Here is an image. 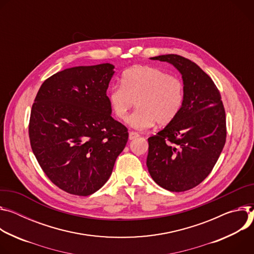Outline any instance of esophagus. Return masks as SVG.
Instances as JSON below:
<instances>
[{
    "label": "esophagus",
    "instance_id": "obj_1",
    "mask_svg": "<svg viewBox=\"0 0 254 254\" xmlns=\"http://www.w3.org/2000/svg\"><path fill=\"white\" fill-rule=\"evenodd\" d=\"M137 137H139V134L137 132H134V131H130L129 132V139L130 140H133V139H135Z\"/></svg>",
    "mask_w": 254,
    "mask_h": 254
}]
</instances>
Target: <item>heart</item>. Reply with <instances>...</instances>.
Returning <instances> with one entry per match:
<instances>
[{
    "label": "heart",
    "instance_id": "b5f03b06",
    "mask_svg": "<svg viewBox=\"0 0 254 254\" xmlns=\"http://www.w3.org/2000/svg\"><path fill=\"white\" fill-rule=\"evenodd\" d=\"M122 86L115 84L108 92V102L114 116L126 121L129 111L138 107L129 119L136 129L143 130L157 122H173L184 106L185 84L183 80L154 66L140 65L126 69Z\"/></svg>",
    "mask_w": 254,
    "mask_h": 254
}]
</instances>
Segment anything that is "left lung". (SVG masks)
Segmentation results:
<instances>
[{
    "label": "left lung",
    "mask_w": 254,
    "mask_h": 254,
    "mask_svg": "<svg viewBox=\"0 0 254 254\" xmlns=\"http://www.w3.org/2000/svg\"><path fill=\"white\" fill-rule=\"evenodd\" d=\"M172 64L182 73L184 106L177 118L148 138L147 168L153 181L171 191L200 185L212 172L226 142V116L212 78L178 54L151 58Z\"/></svg>",
    "instance_id": "1"
}]
</instances>
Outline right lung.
<instances>
[{
	"label": "right lung",
	"instance_id": "add662e5",
	"mask_svg": "<svg viewBox=\"0 0 254 254\" xmlns=\"http://www.w3.org/2000/svg\"><path fill=\"white\" fill-rule=\"evenodd\" d=\"M113 69L102 64L56 72L32 105V151L46 177L68 193L100 190L128 141V129L112 118L106 94Z\"/></svg>",
	"mask_w": 254,
	"mask_h": 254
}]
</instances>
